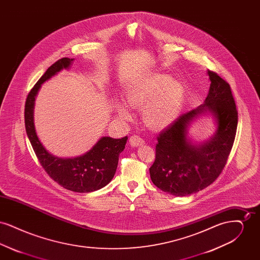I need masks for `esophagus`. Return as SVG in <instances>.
<instances>
[{"label": "esophagus", "instance_id": "obj_1", "mask_svg": "<svg viewBox=\"0 0 260 260\" xmlns=\"http://www.w3.org/2000/svg\"><path fill=\"white\" fill-rule=\"evenodd\" d=\"M129 143L132 146H140L144 144V140L140 136L134 135L129 137Z\"/></svg>", "mask_w": 260, "mask_h": 260}]
</instances>
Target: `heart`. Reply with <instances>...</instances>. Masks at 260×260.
Wrapping results in <instances>:
<instances>
[{
    "instance_id": "1",
    "label": "heart",
    "mask_w": 260,
    "mask_h": 260,
    "mask_svg": "<svg viewBox=\"0 0 260 260\" xmlns=\"http://www.w3.org/2000/svg\"><path fill=\"white\" fill-rule=\"evenodd\" d=\"M184 89L179 82L167 75L154 74L131 87L125 94V102L133 108H142V119L152 128H162L179 115L183 105ZM118 115L129 120L132 113L122 103H117Z\"/></svg>"
}]
</instances>
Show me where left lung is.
I'll return each mask as SVG.
<instances>
[{
	"label": "left lung",
	"instance_id": "8db88e82",
	"mask_svg": "<svg viewBox=\"0 0 260 260\" xmlns=\"http://www.w3.org/2000/svg\"><path fill=\"white\" fill-rule=\"evenodd\" d=\"M210 87L205 103L179 116L158 136L155 161L149 169L152 182L177 197L207 188L222 173L235 140L238 111L230 85L208 70ZM209 111L218 128L210 142L199 147L187 139L186 126L200 113Z\"/></svg>",
	"mask_w": 260,
	"mask_h": 260
}]
</instances>
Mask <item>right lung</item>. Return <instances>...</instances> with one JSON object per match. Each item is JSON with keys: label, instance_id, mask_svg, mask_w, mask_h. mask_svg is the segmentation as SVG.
Returning <instances> with one entry per match:
<instances>
[{"label": "right lung", "instance_id": "add662e5", "mask_svg": "<svg viewBox=\"0 0 260 260\" xmlns=\"http://www.w3.org/2000/svg\"><path fill=\"white\" fill-rule=\"evenodd\" d=\"M72 61L73 59L63 57L53 63L32 87L25 102V128L38 160L50 178L67 190L88 193L99 190L111 181L127 136L121 139L102 137L85 155L73 159H61L52 156L42 145L33 119L34 101L41 85L63 68H68Z\"/></svg>", "mask_w": 260, "mask_h": 260}]
</instances>
